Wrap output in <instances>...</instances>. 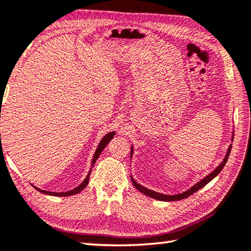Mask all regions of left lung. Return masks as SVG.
<instances>
[{
  "label": "left lung",
  "mask_w": 251,
  "mask_h": 251,
  "mask_svg": "<svg viewBox=\"0 0 251 251\" xmlns=\"http://www.w3.org/2000/svg\"><path fill=\"white\" fill-rule=\"evenodd\" d=\"M233 137L234 136H232V140H233ZM132 148H134V147L131 146L130 155H132V152H134V149H132ZM230 149H232V145H229L228 149L226 151V154H225V158L219 164V166H217V169L211 172V173L209 175L205 176L204 178H202L200 181H198L197 184H195L193 187H190L189 189H187V190L184 191V193H181V194H177V195H164V194L156 193V191L146 188V187H144V186H141L140 184L137 183V181L134 178H132V176H130L131 181H132V184H134L135 187L138 189L140 193H142V194L146 195V196H148V197H150V198H153V199H156V200H161V201H177V200L185 199V198L189 197V196H191L193 194H195L196 191H198L199 189L202 188L203 186L207 185L210 180H212L215 177V176H217L220 173V172L223 170L224 165L226 164V162L228 160V156H229V153H230ZM130 158H131V156H130Z\"/></svg>",
  "instance_id": "1"
}]
</instances>
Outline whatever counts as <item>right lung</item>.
<instances>
[{
  "mask_svg": "<svg viewBox=\"0 0 251 251\" xmlns=\"http://www.w3.org/2000/svg\"><path fill=\"white\" fill-rule=\"evenodd\" d=\"M115 134H116L115 131H111V132H109V134H106V135L101 139V141L99 142V146H98V148H97V150H96V152H95V155H93V158H92V161H91V169H90V171H89V173H88L87 177L82 180V183H81L79 186H77L76 188H74V189H72V190H68V191H65V193H54V191L42 190V189H40V188L36 187V186H33V187L36 188L38 191H40V193H42V194L50 195V196H56V197H66V196H72V195H76V194H78V193H80L81 190H83V189L86 188V186L88 185V183H89L90 173H91V171H92L93 165H95V163H96V161L98 160V158H99V155L101 154V152L103 151V149L105 148L106 145L109 144V142L111 141V139L113 138V137H114ZM0 137H1V135H0Z\"/></svg>",
  "mask_w": 251,
  "mask_h": 251,
  "instance_id": "1",
  "label": "right lung"
}]
</instances>
